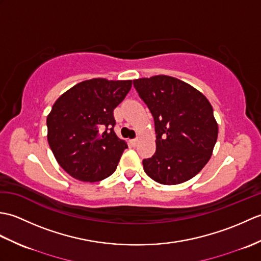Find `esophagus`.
<instances>
[{
	"label": "esophagus",
	"instance_id": "1",
	"mask_svg": "<svg viewBox=\"0 0 261 261\" xmlns=\"http://www.w3.org/2000/svg\"><path fill=\"white\" fill-rule=\"evenodd\" d=\"M139 140H140V139H139V138H136V139H134V140H131L130 142H131V145L135 147V146H137V145H138V142H139Z\"/></svg>",
	"mask_w": 261,
	"mask_h": 261
}]
</instances>
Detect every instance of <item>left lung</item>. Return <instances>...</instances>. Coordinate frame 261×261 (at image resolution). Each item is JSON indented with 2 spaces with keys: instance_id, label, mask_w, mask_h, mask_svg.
<instances>
[{
  "instance_id": "obj_1",
  "label": "left lung",
  "mask_w": 261,
  "mask_h": 261,
  "mask_svg": "<svg viewBox=\"0 0 261 261\" xmlns=\"http://www.w3.org/2000/svg\"><path fill=\"white\" fill-rule=\"evenodd\" d=\"M153 116L156 152L143 159L146 174L164 185L181 184L212 156L219 127L208 99L187 83L157 75L134 81Z\"/></svg>"
}]
</instances>
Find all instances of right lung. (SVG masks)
Here are the masks:
<instances>
[{"label":"right lung","mask_w":261,"mask_h":261,"mask_svg":"<svg viewBox=\"0 0 261 261\" xmlns=\"http://www.w3.org/2000/svg\"><path fill=\"white\" fill-rule=\"evenodd\" d=\"M132 81L93 79L60 95L47 116L48 143L66 173L82 181L112 175L126 142L115 135L113 110L123 101Z\"/></svg>","instance_id":"right-lung-1"}]
</instances>
